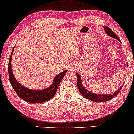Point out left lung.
Instances as JSON below:
<instances>
[{
    "instance_id": "left-lung-1",
    "label": "left lung",
    "mask_w": 134,
    "mask_h": 134,
    "mask_svg": "<svg viewBox=\"0 0 134 134\" xmlns=\"http://www.w3.org/2000/svg\"><path fill=\"white\" fill-rule=\"evenodd\" d=\"M105 31L106 34L109 36L115 38L117 40H118L120 42V40L119 39V38L117 36V35L115 34L114 32L110 29L109 27H104ZM77 87H78L80 93H81L82 96L84 97L85 98H86L87 99L91 100L93 101V102H107L113 99L114 97H115L117 94L119 93V92L120 91V90L122 89V88L123 87V85L119 88L118 91H117L115 92H114L111 94H104V95H101V94H97V93H93L92 92H91L85 88L82 85V80L81 77H80V75L78 73H77Z\"/></svg>"
}]
</instances>
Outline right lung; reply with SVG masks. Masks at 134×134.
I'll return each mask as SVG.
<instances>
[{"mask_svg":"<svg viewBox=\"0 0 134 134\" xmlns=\"http://www.w3.org/2000/svg\"><path fill=\"white\" fill-rule=\"evenodd\" d=\"M14 47H14L13 48L12 54L9 58L8 72H9V80H10L11 85L16 93L18 95L19 97L23 99L24 100L26 101L27 102L32 103V104H39V103H43L49 100L56 93L58 87L60 84L61 80L65 76V74L67 72V70H66L56 75L54 78L52 84L49 87L45 88V89L32 90L25 87L17 81V80L14 77V75H13L12 67H11V60H12V56Z\"/></svg>","mask_w":134,"mask_h":134,"instance_id":"add662e5","label":"right lung"}]
</instances>
